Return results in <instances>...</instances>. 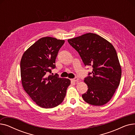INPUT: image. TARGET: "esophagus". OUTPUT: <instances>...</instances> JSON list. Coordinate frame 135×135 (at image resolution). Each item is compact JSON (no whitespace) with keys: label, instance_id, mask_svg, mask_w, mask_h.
Returning a JSON list of instances; mask_svg holds the SVG:
<instances>
[{"label":"esophagus","instance_id":"1","mask_svg":"<svg viewBox=\"0 0 135 135\" xmlns=\"http://www.w3.org/2000/svg\"><path fill=\"white\" fill-rule=\"evenodd\" d=\"M72 81H74V82L78 81H79V79L78 78H74V79H72Z\"/></svg>","mask_w":135,"mask_h":135}]
</instances>
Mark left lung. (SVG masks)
<instances>
[{"label":"left lung","instance_id":"8db88e82","mask_svg":"<svg viewBox=\"0 0 135 135\" xmlns=\"http://www.w3.org/2000/svg\"><path fill=\"white\" fill-rule=\"evenodd\" d=\"M79 53L85 66L93 67L84 79L88 87L82 95L88 103L97 106L108 102L119 85L122 68L115 49L108 40L96 34L88 33L68 40Z\"/></svg>","mask_w":135,"mask_h":135}]
</instances>
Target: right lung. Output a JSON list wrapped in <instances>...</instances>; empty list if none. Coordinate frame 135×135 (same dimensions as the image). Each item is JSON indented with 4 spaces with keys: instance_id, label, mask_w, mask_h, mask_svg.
Masks as SVG:
<instances>
[{
    "instance_id": "1",
    "label": "right lung",
    "mask_w": 135,
    "mask_h": 135,
    "mask_svg": "<svg viewBox=\"0 0 135 135\" xmlns=\"http://www.w3.org/2000/svg\"><path fill=\"white\" fill-rule=\"evenodd\" d=\"M65 40L46 37L34 43L23 53L20 62L22 85L39 107L52 108L60 104L70 84L69 79L49 75Z\"/></svg>"
}]
</instances>
